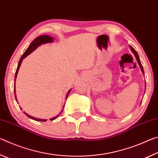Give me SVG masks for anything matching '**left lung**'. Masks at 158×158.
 <instances>
[{"label": "left lung", "mask_w": 158, "mask_h": 158, "mask_svg": "<svg viewBox=\"0 0 158 158\" xmlns=\"http://www.w3.org/2000/svg\"><path fill=\"white\" fill-rule=\"evenodd\" d=\"M130 49L132 50V52H133V53H134V55L135 56V58H136V59H137V62H138V63H139V66H140V68H141V71H142V73H143V74H144V71H143V66H142V65H141V61H140V59H139V55H138V53H137V52H136L135 51V49H134V48L132 47H131L130 45ZM145 88H146V84H145Z\"/></svg>", "instance_id": "1"}]
</instances>
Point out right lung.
I'll use <instances>...</instances> for the list:
<instances>
[{
  "mask_svg": "<svg viewBox=\"0 0 158 158\" xmlns=\"http://www.w3.org/2000/svg\"><path fill=\"white\" fill-rule=\"evenodd\" d=\"M53 42V37H50V36H48V35H40V36H39V37H37V38L35 39L34 40L31 42V44L29 45V47L27 48V49L26 50V52H25L24 53H23V54L22 55V56L21 57L20 60H19V63H18L17 68V70H16L15 77L14 90H15V99H16V100H17V98H16V93H15V80H16V78H17V75L19 69V67H20V65H21V62H22L23 59V58H26V56H27L28 55L30 54V53H31V52H33V51H34L35 49L37 47L40 46V45H41L42 44L49 43V42ZM70 90H71V89L69 90L68 93V94H67V95H66V99H67V98H68V95H69V92H70ZM63 107H64V106H63ZM63 109H62V111H61V112L63 111ZM61 112H60V113H61ZM23 113H24L28 118H30L33 119V120H35V121H44V122H45V121H47V120H42V119L36 118H34V117H33V116H30V115L27 114L26 113V112H23ZM60 113L59 114H58V116H56V117H53V118H51V119H50L51 121H53V120H55L56 118H57V117H58V116H59V115L60 114Z\"/></svg>",
  "mask_w": 158,
  "mask_h": 158,
  "instance_id": "1",
  "label": "right lung"
}]
</instances>
